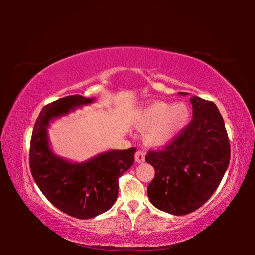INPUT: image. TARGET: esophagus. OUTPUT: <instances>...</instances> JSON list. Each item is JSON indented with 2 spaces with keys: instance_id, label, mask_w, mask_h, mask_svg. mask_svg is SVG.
Segmentation results:
<instances>
[{
  "instance_id": "obj_1",
  "label": "esophagus",
  "mask_w": 255,
  "mask_h": 255,
  "mask_svg": "<svg viewBox=\"0 0 255 255\" xmlns=\"http://www.w3.org/2000/svg\"><path fill=\"white\" fill-rule=\"evenodd\" d=\"M135 159L137 163H143L145 162V153L141 152V150H138L135 154Z\"/></svg>"
}]
</instances>
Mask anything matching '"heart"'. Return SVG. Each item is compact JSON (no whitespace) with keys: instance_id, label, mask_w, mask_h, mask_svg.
I'll use <instances>...</instances> for the list:
<instances>
[{"instance_id":"heart-1","label":"heart","mask_w":255,"mask_h":255,"mask_svg":"<svg viewBox=\"0 0 255 255\" xmlns=\"http://www.w3.org/2000/svg\"><path fill=\"white\" fill-rule=\"evenodd\" d=\"M191 112L184 103L155 101L141 108L135 117V125L145 130L144 139L149 146L163 147L173 141L190 123Z\"/></svg>"}]
</instances>
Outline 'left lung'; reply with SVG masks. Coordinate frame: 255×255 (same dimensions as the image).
I'll return each mask as SVG.
<instances>
[{"label": "left lung", "mask_w": 255, "mask_h": 255, "mask_svg": "<svg viewBox=\"0 0 255 255\" xmlns=\"http://www.w3.org/2000/svg\"><path fill=\"white\" fill-rule=\"evenodd\" d=\"M190 102L192 120L187 128L163 149L148 150L145 156L155 170L147 187L149 201L175 216L192 213L213 196L231 158L230 140L218 108L199 97H191Z\"/></svg>", "instance_id": "8db88e82"}]
</instances>
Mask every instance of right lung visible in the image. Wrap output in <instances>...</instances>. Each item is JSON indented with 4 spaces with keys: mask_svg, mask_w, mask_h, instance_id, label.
Wrapping results in <instances>:
<instances>
[{
    "mask_svg": "<svg viewBox=\"0 0 255 255\" xmlns=\"http://www.w3.org/2000/svg\"><path fill=\"white\" fill-rule=\"evenodd\" d=\"M96 99L68 96L42 108L34 123L29 164L34 182L63 213L89 219L109 210L118 196V179L133 163L136 148L111 149L88 161L73 163L50 149L47 128L53 119Z\"/></svg>",
    "mask_w": 255,
    "mask_h": 255,
    "instance_id": "obj_1",
    "label": "right lung"
}]
</instances>
